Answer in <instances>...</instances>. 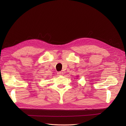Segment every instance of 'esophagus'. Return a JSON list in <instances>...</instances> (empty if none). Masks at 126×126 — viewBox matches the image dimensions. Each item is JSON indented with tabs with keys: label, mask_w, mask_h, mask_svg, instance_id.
I'll list each match as a JSON object with an SVG mask.
<instances>
[{
	"label": "esophagus",
	"mask_w": 126,
	"mask_h": 126,
	"mask_svg": "<svg viewBox=\"0 0 126 126\" xmlns=\"http://www.w3.org/2000/svg\"><path fill=\"white\" fill-rule=\"evenodd\" d=\"M57 74H58L59 75H63V72L62 71H59L57 72Z\"/></svg>",
	"instance_id": "esophagus-1"
}]
</instances>
